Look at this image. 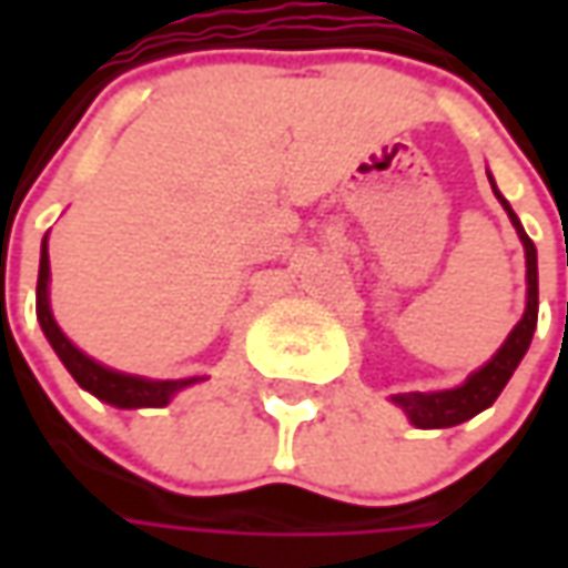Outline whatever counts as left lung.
I'll list each match as a JSON object with an SVG mask.
<instances>
[{
  "label": "left lung",
  "instance_id": "obj_1",
  "mask_svg": "<svg viewBox=\"0 0 568 568\" xmlns=\"http://www.w3.org/2000/svg\"><path fill=\"white\" fill-rule=\"evenodd\" d=\"M490 176V173H487ZM490 186L493 195L499 199V205L506 207V214H509V221H513L515 233H518V240H521V246H525V268H528V296H525V313L518 318V325H515L513 332H509V338L503 341V347L493 354L490 361L484 363L480 369H474L468 379L462 382V385H455V388H443V392H398V395H392V404H398L404 414H407V420L417 426V429H446V426H458L470 420L474 414H480V410H487L496 398H499V392L506 388V382L513 379L515 366L521 363V357L528 354V347H531V338H535V328H537V250L535 243H531V236L525 233L521 227V221H518V214L513 211V205L503 199V192L496 189L490 176Z\"/></svg>",
  "mask_w": 568,
  "mask_h": 568
}]
</instances>
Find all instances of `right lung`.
Here are the masks:
<instances>
[{
	"label": "right lung",
	"mask_w": 568,
	"mask_h": 568,
	"mask_svg": "<svg viewBox=\"0 0 568 568\" xmlns=\"http://www.w3.org/2000/svg\"><path fill=\"white\" fill-rule=\"evenodd\" d=\"M37 318L40 328L50 341V347L55 351V357L62 361V366L72 373V379L91 392L100 402L122 407V410H135V407H164L170 404L183 388L205 382L207 376H186V379H148V376H132V373H120L110 369L94 357H88L81 347H75L72 341L65 338V332L59 328V322L53 318L50 310V252H47V236L40 246V274H37Z\"/></svg>",
	"instance_id": "right-lung-1"
}]
</instances>
